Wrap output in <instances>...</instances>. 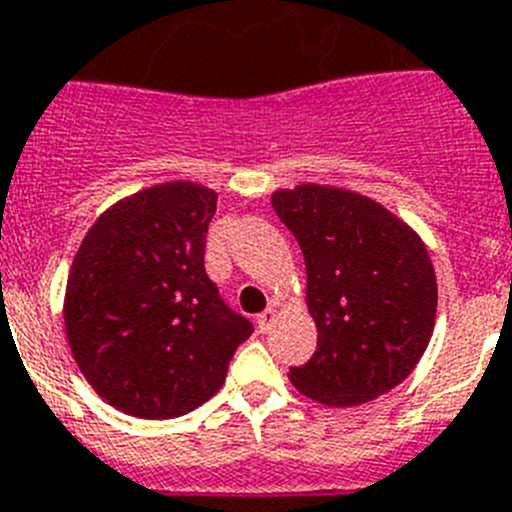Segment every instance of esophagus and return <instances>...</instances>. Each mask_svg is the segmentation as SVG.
<instances>
[{"mask_svg":"<svg viewBox=\"0 0 512 512\" xmlns=\"http://www.w3.org/2000/svg\"><path fill=\"white\" fill-rule=\"evenodd\" d=\"M275 319H278V309H273V306H270V309H265L262 314H257V330L268 332L270 327H273Z\"/></svg>","mask_w":512,"mask_h":512,"instance_id":"esophagus-1","label":"esophagus"}]
</instances>
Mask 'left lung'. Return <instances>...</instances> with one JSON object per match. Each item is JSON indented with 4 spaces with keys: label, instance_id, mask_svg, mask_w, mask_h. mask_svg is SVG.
<instances>
[{
    "label": "left lung",
    "instance_id": "8db88e82",
    "mask_svg": "<svg viewBox=\"0 0 512 512\" xmlns=\"http://www.w3.org/2000/svg\"><path fill=\"white\" fill-rule=\"evenodd\" d=\"M278 219L306 262L317 353L288 379L327 407H355L402 384L428 348L438 283L428 247L368 195L301 182L275 190Z\"/></svg>",
    "mask_w": 512,
    "mask_h": 512
}]
</instances>
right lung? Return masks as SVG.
I'll use <instances>...</instances> for the list:
<instances>
[{
  "label": "right lung",
  "instance_id": "add662e5",
  "mask_svg": "<svg viewBox=\"0 0 512 512\" xmlns=\"http://www.w3.org/2000/svg\"><path fill=\"white\" fill-rule=\"evenodd\" d=\"M216 198L190 180L139 190L100 213L71 262V355L126 415L170 420L201 407L252 335L250 319L221 301L203 265Z\"/></svg>",
  "mask_w": 512,
  "mask_h": 512
}]
</instances>
